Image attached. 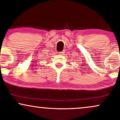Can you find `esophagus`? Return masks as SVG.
Segmentation results:
<instances>
[{
  "label": "esophagus",
  "mask_w": 120,
  "mask_h": 120,
  "mask_svg": "<svg viewBox=\"0 0 120 120\" xmlns=\"http://www.w3.org/2000/svg\"><path fill=\"white\" fill-rule=\"evenodd\" d=\"M64 53V52H63V51H62V52H59V54H60V55H63V53Z\"/></svg>",
  "instance_id": "obj_1"
}]
</instances>
